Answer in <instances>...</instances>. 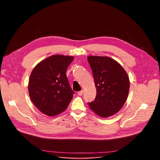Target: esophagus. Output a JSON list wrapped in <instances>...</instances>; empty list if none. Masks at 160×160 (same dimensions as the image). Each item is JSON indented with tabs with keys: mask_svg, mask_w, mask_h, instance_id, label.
<instances>
[{
	"mask_svg": "<svg viewBox=\"0 0 160 160\" xmlns=\"http://www.w3.org/2000/svg\"><path fill=\"white\" fill-rule=\"evenodd\" d=\"M83 92H84V91H83V90H81V91H79L78 93H77V94H78V95H79V96H81L83 94Z\"/></svg>",
	"mask_w": 160,
	"mask_h": 160,
	"instance_id": "1",
	"label": "esophagus"
}]
</instances>
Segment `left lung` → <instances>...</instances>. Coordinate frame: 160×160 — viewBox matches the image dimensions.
<instances>
[{
    "mask_svg": "<svg viewBox=\"0 0 160 160\" xmlns=\"http://www.w3.org/2000/svg\"><path fill=\"white\" fill-rule=\"evenodd\" d=\"M88 59L97 89L95 100L88 105L100 117H110L117 113L126 101L129 77L122 65L110 57L89 56Z\"/></svg>",
    "mask_w": 160,
    "mask_h": 160,
    "instance_id": "8db88e82",
    "label": "left lung"
}]
</instances>
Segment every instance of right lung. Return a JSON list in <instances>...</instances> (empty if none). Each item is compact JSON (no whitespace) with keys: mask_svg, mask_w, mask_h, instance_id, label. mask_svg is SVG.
<instances>
[{"mask_svg":"<svg viewBox=\"0 0 160 160\" xmlns=\"http://www.w3.org/2000/svg\"><path fill=\"white\" fill-rule=\"evenodd\" d=\"M72 56L55 55L38 63L28 81V93L32 102L41 112L55 116L67 108L75 92L72 90L66 71Z\"/></svg>","mask_w":160,"mask_h":160,"instance_id":"obj_1","label":"right lung"}]
</instances>
